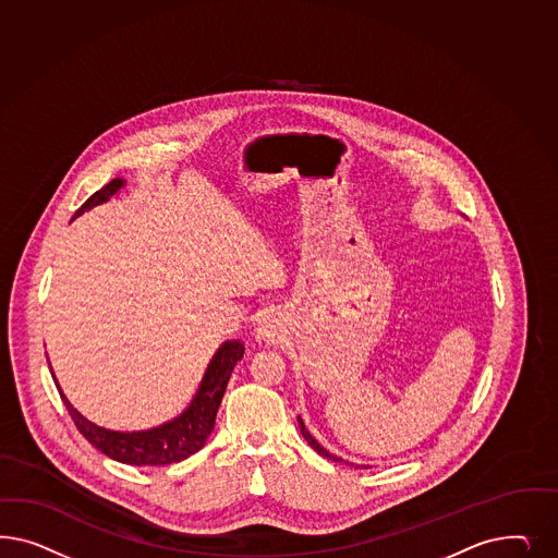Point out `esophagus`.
<instances>
[{
    "label": "esophagus",
    "instance_id": "obj_1",
    "mask_svg": "<svg viewBox=\"0 0 558 558\" xmlns=\"http://www.w3.org/2000/svg\"><path fill=\"white\" fill-rule=\"evenodd\" d=\"M258 335V339L263 342H267V344H275V342L281 341L283 337H286V324H283V318L281 316H277V314H270L267 316L260 326H258V330H256Z\"/></svg>",
    "mask_w": 558,
    "mask_h": 558
}]
</instances>
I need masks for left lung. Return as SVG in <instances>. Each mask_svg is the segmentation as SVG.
<instances>
[{
    "mask_svg": "<svg viewBox=\"0 0 558 558\" xmlns=\"http://www.w3.org/2000/svg\"><path fill=\"white\" fill-rule=\"evenodd\" d=\"M298 423H300V432H302V435H304V439H306L307 444H310V448L312 450L318 451L320 456H324V458H328V460H332V462H344V464H351L353 466V462H347V460H342V458H339V456H335V453H330L328 450H324L323 446L310 435V432L306 429V425H304V421L298 416Z\"/></svg>",
    "mask_w": 558,
    "mask_h": 558,
    "instance_id": "1",
    "label": "left lung"
}]
</instances>
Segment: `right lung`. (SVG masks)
I'll list each match as a JSON object with an SVG mask.
<instances>
[{
  "label": "right lung",
  "mask_w": 558,
  "mask_h": 558,
  "mask_svg": "<svg viewBox=\"0 0 558 558\" xmlns=\"http://www.w3.org/2000/svg\"><path fill=\"white\" fill-rule=\"evenodd\" d=\"M123 186H125V180H110L75 211L73 219L100 203H107ZM242 355H244L242 342H223L217 349L211 363L207 365L197 395L191 400V404L177 418L163 423L160 427L147 429V432H110V429L94 425L84 414L77 413L73 409L72 402L61 392V386L57 384L53 372H51V376H53L54 386L59 390L63 404L72 414L75 427L96 450L102 451L105 456L117 460V462L131 464V466H166V464L186 460L189 456L197 453L205 446L207 437L216 427L217 409L221 404V398H223L226 386L232 376V369H234L235 363L242 360ZM49 367H51V363H49Z\"/></svg>",
  "instance_id": "right-lung-1"
}]
</instances>
